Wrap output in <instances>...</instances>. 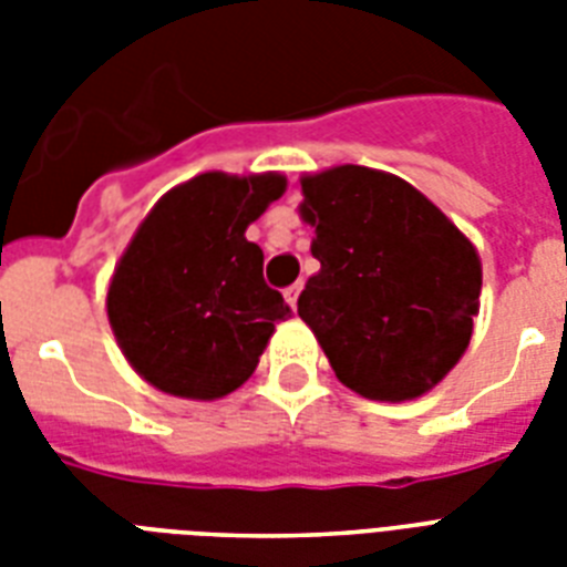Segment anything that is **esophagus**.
<instances>
[{
	"mask_svg": "<svg viewBox=\"0 0 567 567\" xmlns=\"http://www.w3.org/2000/svg\"><path fill=\"white\" fill-rule=\"evenodd\" d=\"M302 293V282H293L291 288H285V300L291 302V309H297V300H300Z\"/></svg>",
	"mask_w": 567,
	"mask_h": 567,
	"instance_id": "1",
	"label": "esophagus"
}]
</instances>
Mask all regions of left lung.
<instances>
[{
	"instance_id": "left-lung-1",
	"label": "left lung",
	"mask_w": 567,
	"mask_h": 567,
	"mask_svg": "<svg viewBox=\"0 0 567 567\" xmlns=\"http://www.w3.org/2000/svg\"><path fill=\"white\" fill-rule=\"evenodd\" d=\"M320 270L297 311L350 391L403 403L465 355L483 261L467 235L394 173L341 164L300 179Z\"/></svg>"
}]
</instances>
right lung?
I'll return each instance as SVG.
<instances>
[{
  "instance_id": "obj_1",
  "label": "right lung",
  "mask_w": 567,
  "mask_h": 567,
  "mask_svg": "<svg viewBox=\"0 0 567 567\" xmlns=\"http://www.w3.org/2000/svg\"><path fill=\"white\" fill-rule=\"evenodd\" d=\"M288 188L282 173H199L153 205L109 282L111 332L141 379L185 400H220L252 377L291 318L267 288L247 226Z\"/></svg>"
}]
</instances>
